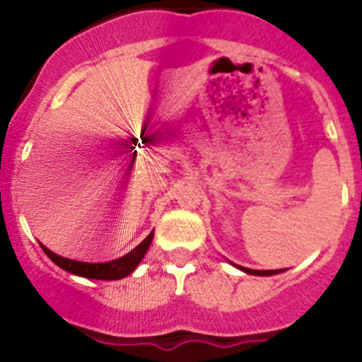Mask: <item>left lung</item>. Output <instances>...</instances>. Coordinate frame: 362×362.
<instances>
[{
    "mask_svg": "<svg viewBox=\"0 0 362 362\" xmlns=\"http://www.w3.org/2000/svg\"><path fill=\"white\" fill-rule=\"evenodd\" d=\"M241 270H245L246 274H252V276H274V274H279L283 270H250V268H245V267H239Z\"/></svg>",
    "mask_w": 362,
    "mask_h": 362,
    "instance_id": "8db88e82",
    "label": "left lung"
}]
</instances>
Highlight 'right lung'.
Wrapping results in <instances>:
<instances>
[{
  "label": "right lung",
  "instance_id": "obj_1",
  "mask_svg": "<svg viewBox=\"0 0 362 362\" xmlns=\"http://www.w3.org/2000/svg\"><path fill=\"white\" fill-rule=\"evenodd\" d=\"M152 239H153V232L148 233L145 241L139 243L132 252H129V254L123 255V257L116 259V261H108V263H81V261H72V259L56 255L54 252H50L49 248L43 245H41V248H43L45 254L49 255L57 267L70 272V274H74V276H81V277H86V279L116 281V279H123V277H127L129 274H132V272L136 270L139 261L145 257Z\"/></svg>",
  "mask_w": 362,
  "mask_h": 362
}]
</instances>
